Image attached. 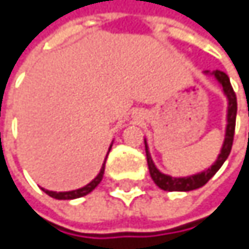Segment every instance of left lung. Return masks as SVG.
<instances>
[{
	"label": "left lung",
	"mask_w": 249,
	"mask_h": 249,
	"mask_svg": "<svg viewBox=\"0 0 249 249\" xmlns=\"http://www.w3.org/2000/svg\"><path fill=\"white\" fill-rule=\"evenodd\" d=\"M213 76L216 77V80L221 83V87L224 89V94L229 98V115H227V131H226V140L221 149V154H219L218 160L215 161V164L208 169L206 172H202L198 175L190 176V178H172L167 175H162L152 162V158L148 152V146H146V160H148V167H149V173L154 182L164 191H191V190H197L200 187H203L205 184H208V180L219 170L224 164V161L227 160V157L230 155L231 146H233V137H234V127H236V112H237V100H236V94L231 88V83L229 76L221 71V70H215Z\"/></svg>",
	"instance_id": "left-lung-1"
}]
</instances>
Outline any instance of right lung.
Segmentation results:
<instances>
[{"mask_svg":"<svg viewBox=\"0 0 249 249\" xmlns=\"http://www.w3.org/2000/svg\"><path fill=\"white\" fill-rule=\"evenodd\" d=\"M106 162V161H104ZM103 175H104V164L100 170V173L97 175V178L94 180H91V182L87 185V187H83V188H79V190H74V191H67V193H55V191H47V190H43L47 196H51L53 198H58V200H71V198H77V197H83V196H87L89 194L100 182H101V179H103Z\"/></svg>","mask_w":249,"mask_h":249,"instance_id":"add662e5","label":"right lung"}]
</instances>
